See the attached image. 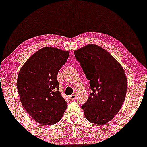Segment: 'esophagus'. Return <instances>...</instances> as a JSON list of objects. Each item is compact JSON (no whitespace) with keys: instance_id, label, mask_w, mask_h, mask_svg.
<instances>
[{"instance_id":"esophagus-1","label":"esophagus","mask_w":147,"mask_h":147,"mask_svg":"<svg viewBox=\"0 0 147 147\" xmlns=\"http://www.w3.org/2000/svg\"><path fill=\"white\" fill-rule=\"evenodd\" d=\"M75 97H76V95H72L69 96L68 98H69V99H70V100L72 101V100H75Z\"/></svg>"}]
</instances>
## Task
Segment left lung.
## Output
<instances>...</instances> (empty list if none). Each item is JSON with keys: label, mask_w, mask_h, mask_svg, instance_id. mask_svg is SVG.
<instances>
[{"label": "left lung", "mask_w": 147, "mask_h": 147, "mask_svg": "<svg viewBox=\"0 0 147 147\" xmlns=\"http://www.w3.org/2000/svg\"><path fill=\"white\" fill-rule=\"evenodd\" d=\"M92 90L82 106L92 124L104 125L119 112L125 100L127 79L124 69L104 48L88 44L74 52Z\"/></svg>", "instance_id": "left-lung-1"}]
</instances>
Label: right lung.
I'll return each mask as SVG.
<instances>
[{"mask_svg": "<svg viewBox=\"0 0 147 147\" xmlns=\"http://www.w3.org/2000/svg\"><path fill=\"white\" fill-rule=\"evenodd\" d=\"M69 54V51L45 47L33 54L20 70L16 84L20 100L39 124H56L68 106L59 91L57 77Z\"/></svg>", "mask_w": 147, "mask_h": 147, "instance_id": "right-lung-1", "label": "right lung"}]
</instances>
